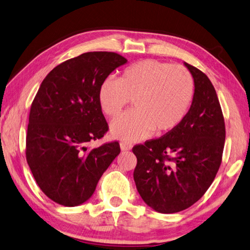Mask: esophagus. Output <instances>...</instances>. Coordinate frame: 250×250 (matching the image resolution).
I'll list each match as a JSON object with an SVG mask.
<instances>
[{
	"label": "esophagus",
	"instance_id": "obj_1",
	"mask_svg": "<svg viewBox=\"0 0 250 250\" xmlns=\"http://www.w3.org/2000/svg\"><path fill=\"white\" fill-rule=\"evenodd\" d=\"M120 146H121L122 151H130V149L132 148L131 144L129 142H126V141H122L120 143Z\"/></svg>",
	"mask_w": 250,
	"mask_h": 250
}]
</instances>
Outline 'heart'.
<instances>
[{
    "mask_svg": "<svg viewBox=\"0 0 250 250\" xmlns=\"http://www.w3.org/2000/svg\"><path fill=\"white\" fill-rule=\"evenodd\" d=\"M195 94L191 74L184 66L157 60H144L126 68L118 80L104 79L98 90V102L107 115L118 116L129 101L135 110L111 122L116 139L137 141L168 132L184 120Z\"/></svg>",
    "mask_w": 250,
    "mask_h": 250,
    "instance_id": "obj_1",
    "label": "heart"
}]
</instances>
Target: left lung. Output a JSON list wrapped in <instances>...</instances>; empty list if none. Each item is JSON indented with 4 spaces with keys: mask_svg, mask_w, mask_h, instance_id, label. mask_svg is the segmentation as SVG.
Wrapping results in <instances>:
<instances>
[{
    "mask_svg": "<svg viewBox=\"0 0 250 250\" xmlns=\"http://www.w3.org/2000/svg\"><path fill=\"white\" fill-rule=\"evenodd\" d=\"M195 83L191 106L174 129L136 146L134 180L142 200L163 214L181 212L200 199L221 164L226 128L208 76L184 63Z\"/></svg>",
    "mask_w": 250,
    "mask_h": 250,
    "instance_id": "obj_1",
    "label": "left lung"
}]
</instances>
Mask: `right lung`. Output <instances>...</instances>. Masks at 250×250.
Segmentation results:
<instances>
[{
  "label": "right lung",
  "instance_id": "add662e5",
  "mask_svg": "<svg viewBox=\"0 0 250 250\" xmlns=\"http://www.w3.org/2000/svg\"><path fill=\"white\" fill-rule=\"evenodd\" d=\"M127 60L114 52H86L54 67L32 103L26 160L45 195L64 207L90 199L121 152L119 142L88 149L108 124L98 102L102 82Z\"/></svg>",
  "mask_w": 250,
  "mask_h": 250
}]
</instances>
